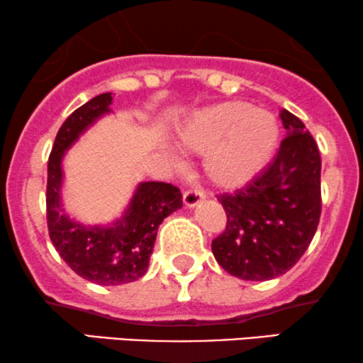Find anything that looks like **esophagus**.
<instances>
[{
    "label": "esophagus",
    "mask_w": 363,
    "mask_h": 363,
    "mask_svg": "<svg viewBox=\"0 0 363 363\" xmlns=\"http://www.w3.org/2000/svg\"><path fill=\"white\" fill-rule=\"evenodd\" d=\"M203 199H205V195L200 188H190V190H186L185 193H183V201H185V205L188 206V208H195V206L199 205Z\"/></svg>",
    "instance_id": "obj_1"
}]
</instances>
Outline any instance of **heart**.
Masks as SVG:
<instances>
[{
  "label": "heart",
  "mask_w": 363,
  "mask_h": 363,
  "mask_svg": "<svg viewBox=\"0 0 363 363\" xmlns=\"http://www.w3.org/2000/svg\"><path fill=\"white\" fill-rule=\"evenodd\" d=\"M279 138L275 116L243 101L220 103L195 113L178 133L180 148L206 153V177L227 188L245 185L265 170Z\"/></svg>",
  "instance_id": "b5f03b06"
}]
</instances>
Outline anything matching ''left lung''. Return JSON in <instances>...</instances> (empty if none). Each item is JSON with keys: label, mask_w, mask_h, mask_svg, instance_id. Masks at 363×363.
Returning a JSON list of instances; mask_svg holds the SVG:
<instances>
[{"label": "left lung", "mask_w": 363, "mask_h": 363, "mask_svg": "<svg viewBox=\"0 0 363 363\" xmlns=\"http://www.w3.org/2000/svg\"><path fill=\"white\" fill-rule=\"evenodd\" d=\"M286 136L274 162L245 188L218 195L227 228L211 242L223 270L242 280H272L302 258L322 213L318 147L302 120L280 111Z\"/></svg>", "instance_id": "1"}]
</instances>
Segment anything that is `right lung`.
<instances>
[{
	"label": "right lung",
	"mask_w": 363,
	"mask_h": 363,
	"mask_svg": "<svg viewBox=\"0 0 363 363\" xmlns=\"http://www.w3.org/2000/svg\"><path fill=\"white\" fill-rule=\"evenodd\" d=\"M111 93H103L74 110L55 138L48 160L46 220L56 252L74 274L96 285H123L147 274L158 227L182 208V193L163 182H141L128 208L115 223L84 227L65 213L61 205L65 153L89 126L110 113Z\"/></svg>",
	"instance_id": "1"
}]
</instances>
